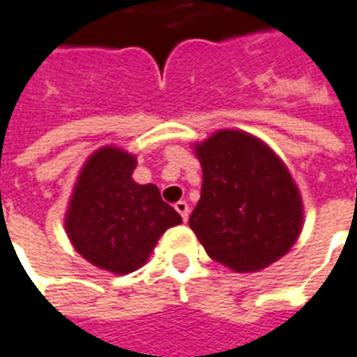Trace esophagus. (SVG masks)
Masks as SVG:
<instances>
[{"label": "esophagus", "instance_id": "obj_1", "mask_svg": "<svg viewBox=\"0 0 357 357\" xmlns=\"http://www.w3.org/2000/svg\"><path fill=\"white\" fill-rule=\"evenodd\" d=\"M175 209H176V213H178V215L182 217V220L186 222L190 217V205L186 204V202H178V204H175Z\"/></svg>", "mask_w": 357, "mask_h": 357}]
</instances>
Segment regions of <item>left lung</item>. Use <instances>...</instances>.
<instances>
[{"mask_svg": "<svg viewBox=\"0 0 357 357\" xmlns=\"http://www.w3.org/2000/svg\"><path fill=\"white\" fill-rule=\"evenodd\" d=\"M192 148L204 182L188 222L211 259L249 274L289 253L303 230L304 207L278 153L238 129H220Z\"/></svg>", "mask_w": 357, "mask_h": 357, "instance_id": "8db88e82", "label": "left lung"}]
</instances>
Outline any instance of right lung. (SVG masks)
Masks as SVG:
<instances>
[{"instance_id": "add662e5", "label": "right lung", "mask_w": 357, "mask_h": 357, "mask_svg": "<svg viewBox=\"0 0 357 357\" xmlns=\"http://www.w3.org/2000/svg\"><path fill=\"white\" fill-rule=\"evenodd\" d=\"M137 155L102 146L83 163L64 215V228L77 253L112 274L146 264L158 239L182 218L161 199L155 184L132 181Z\"/></svg>"}]
</instances>
